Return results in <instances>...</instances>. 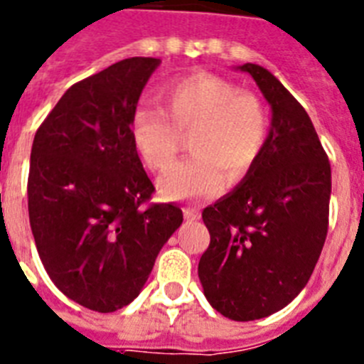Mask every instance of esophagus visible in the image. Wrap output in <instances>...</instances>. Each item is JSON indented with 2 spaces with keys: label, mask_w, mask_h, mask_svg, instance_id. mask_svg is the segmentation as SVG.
Instances as JSON below:
<instances>
[{
  "label": "esophagus",
  "mask_w": 364,
  "mask_h": 364,
  "mask_svg": "<svg viewBox=\"0 0 364 364\" xmlns=\"http://www.w3.org/2000/svg\"><path fill=\"white\" fill-rule=\"evenodd\" d=\"M184 218L186 220H198L200 218V213L193 208H184Z\"/></svg>",
  "instance_id": "1"
}]
</instances>
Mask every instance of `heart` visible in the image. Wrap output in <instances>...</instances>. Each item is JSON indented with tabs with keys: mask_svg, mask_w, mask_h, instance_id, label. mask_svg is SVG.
I'll list each match as a JSON object with an SVG mask.
<instances>
[{
	"mask_svg": "<svg viewBox=\"0 0 364 364\" xmlns=\"http://www.w3.org/2000/svg\"><path fill=\"white\" fill-rule=\"evenodd\" d=\"M164 112L138 107L131 118V140L153 171L175 162L182 134H191L186 162L159 180L164 200H197L218 195L246 178L268 142V114L257 96L215 74H191L162 91Z\"/></svg>",
	"mask_w": 364,
	"mask_h": 364,
	"instance_id": "b5f03b06",
	"label": "heart"
}]
</instances>
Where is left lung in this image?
I'll return each instance as SVG.
<instances>
[{
    "mask_svg": "<svg viewBox=\"0 0 364 364\" xmlns=\"http://www.w3.org/2000/svg\"><path fill=\"white\" fill-rule=\"evenodd\" d=\"M247 73L272 107L268 142L252 173L208 205L211 235L198 279L211 306L255 321L288 306L311 277L328 231L330 162L308 112L268 69Z\"/></svg>",
    "mask_w": 364,
    "mask_h": 364,
    "instance_id": "1",
    "label": "left lung"
}]
</instances>
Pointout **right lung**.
I'll return each mask as SVG.
<instances>
[{
	"label": "right lung",
	"mask_w": 364,
	"mask_h": 364,
	"mask_svg": "<svg viewBox=\"0 0 364 364\" xmlns=\"http://www.w3.org/2000/svg\"><path fill=\"white\" fill-rule=\"evenodd\" d=\"M159 58H127L74 83L36 131L28 218L60 291L89 310L138 297L184 217L175 204L142 208L154 191L131 140V118Z\"/></svg>",
	"instance_id": "right-lung-1"
}]
</instances>
